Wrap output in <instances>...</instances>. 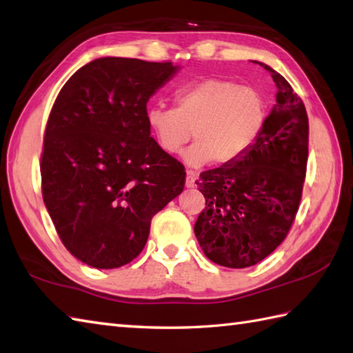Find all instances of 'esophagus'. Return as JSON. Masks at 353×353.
<instances>
[{"instance_id": "esophagus-1", "label": "esophagus", "mask_w": 353, "mask_h": 353, "mask_svg": "<svg viewBox=\"0 0 353 353\" xmlns=\"http://www.w3.org/2000/svg\"><path fill=\"white\" fill-rule=\"evenodd\" d=\"M196 181H197V172L192 170L186 171V186H188V188H194Z\"/></svg>"}]
</instances>
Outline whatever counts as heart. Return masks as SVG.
Returning a JSON list of instances; mask_svg holds the SVG:
<instances>
[{"label": "heart", "instance_id": "1", "mask_svg": "<svg viewBox=\"0 0 353 353\" xmlns=\"http://www.w3.org/2000/svg\"><path fill=\"white\" fill-rule=\"evenodd\" d=\"M268 103L251 85L225 78H206L179 87L174 107L151 105L145 121L162 151L181 153L191 134L197 141L185 153L200 167L231 165L243 157L265 128Z\"/></svg>", "mask_w": 353, "mask_h": 353}]
</instances>
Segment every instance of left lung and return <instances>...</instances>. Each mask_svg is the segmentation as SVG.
I'll use <instances>...</instances> for the list:
<instances>
[{"label":"left lung","instance_id":"obj_1","mask_svg":"<svg viewBox=\"0 0 353 353\" xmlns=\"http://www.w3.org/2000/svg\"><path fill=\"white\" fill-rule=\"evenodd\" d=\"M263 65L277 84V105L250 151L231 165L203 171L206 199L194 226L206 257L226 268H250L283 240L300 208L307 167L309 121L291 84Z\"/></svg>","mask_w":353,"mask_h":353}]
</instances>
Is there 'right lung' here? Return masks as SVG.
I'll return each mask as SVG.
<instances>
[{"instance_id": "1", "label": "right lung", "mask_w": 353, "mask_h": 353, "mask_svg": "<svg viewBox=\"0 0 353 353\" xmlns=\"http://www.w3.org/2000/svg\"><path fill=\"white\" fill-rule=\"evenodd\" d=\"M176 70L170 61L99 58L53 103L41 190L62 245L88 266L134 260L151 219L185 188V167L161 150L145 121L150 96Z\"/></svg>"}]
</instances>
